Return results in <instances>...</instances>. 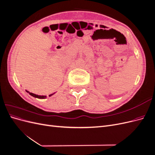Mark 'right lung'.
Listing matches in <instances>:
<instances>
[{"label":"right lung","mask_w":155,"mask_h":155,"mask_svg":"<svg viewBox=\"0 0 155 155\" xmlns=\"http://www.w3.org/2000/svg\"><path fill=\"white\" fill-rule=\"evenodd\" d=\"M26 91L27 92H28L29 94L31 95V96H32L33 97H37V98H39V99H45V98L46 97V96H39V95L35 94H33V93H31V92H30L27 91ZM51 95H53V94H50V95H49V96H51Z\"/></svg>","instance_id":"obj_1"}]
</instances>
